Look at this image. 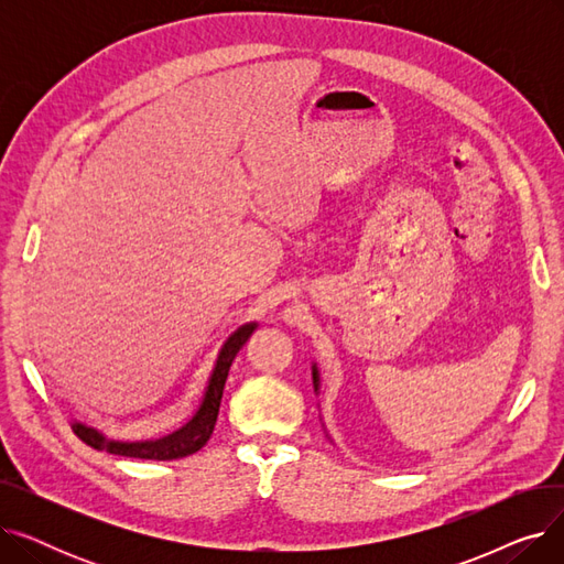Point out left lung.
I'll list each match as a JSON object with an SVG mask.
<instances>
[{"mask_svg": "<svg viewBox=\"0 0 564 564\" xmlns=\"http://www.w3.org/2000/svg\"><path fill=\"white\" fill-rule=\"evenodd\" d=\"M311 372H313V389H315V395H317L319 393V370H317V364L311 366ZM322 427H324V423H322ZM324 432H327V427H324ZM327 436H329V432H327ZM329 441H332V436H329Z\"/></svg>", "mask_w": 564, "mask_h": 564, "instance_id": "1", "label": "left lung"}]
</instances>
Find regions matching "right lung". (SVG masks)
<instances>
[{
	"instance_id": "obj_1",
	"label": "right lung",
	"mask_w": 564,
	"mask_h": 564,
	"mask_svg": "<svg viewBox=\"0 0 564 564\" xmlns=\"http://www.w3.org/2000/svg\"><path fill=\"white\" fill-rule=\"evenodd\" d=\"M256 329H258V322H247V324H242V327H237L224 340L217 359H215V366L210 370V377H207V381H205V389H203L196 411L173 432L158 436V438H137V441L113 438V436H107L102 430L88 425V423H82L77 419L73 421V432L86 443V446H91L96 451H105L109 455L158 459V462L181 459V457L194 455L196 451H200L205 446L207 438H210V434L215 430L230 364Z\"/></svg>"
}]
</instances>
